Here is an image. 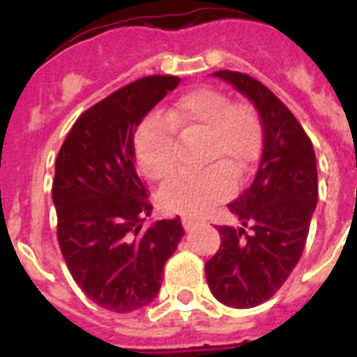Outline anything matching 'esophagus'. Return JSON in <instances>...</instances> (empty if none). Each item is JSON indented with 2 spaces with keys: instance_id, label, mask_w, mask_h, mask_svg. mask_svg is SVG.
I'll return each instance as SVG.
<instances>
[{
  "instance_id": "1",
  "label": "esophagus",
  "mask_w": 357,
  "mask_h": 357,
  "mask_svg": "<svg viewBox=\"0 0 357 357\" xmlns=\"http://www.w3.org/2000/svg\"><path fill=\"white\" fill-rule=\"evenodd\" d=\"M197 223L198 222H197V220H193V218H188V216L182 218V225H184L185 230H191L195 225H197Z\"/></svg>"
}]
</instances>
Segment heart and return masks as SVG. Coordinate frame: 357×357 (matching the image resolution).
I'll return each mask as SVG.
<instances>
[{
  "mask_svg": "<svg viewBox=\"0 0 357 357\" xmlns=\"http://www.w3.org/2000/svg\"><path fill=\"white\" fill-rule=\"evenodd\" d=\"M175 130L207 135L204 159L216 166L175 176L160 191V206L172 213L202 216L232 193L226 172L241 176L257 159L263 143L261 119L254 107L232 103L222 91L200 87L184 94L168 114L148 116L135 130V159L153 181L168 178L178 166Z\"/></svg>",
  "mask_w": 357,
  "mask_h": 357,
  "instance_id": "heart-1",
  "label": "heart"
}]
</instances>
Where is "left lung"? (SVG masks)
I'll return each mask as SVG.
<instances>
[{
    "instance_id": "1",
    "label": "left lung",
    "mask_w": 357,
    "mask_h": 357,
    "mask_svg": "<svg viewBox=\"0 0 357 357\" xmlns=\"http://www.w3.org/2000/svg\"><path fill=\"white\" fill-rule=\"evenodd\" d=\"M214 77L245 94L263 125L254 182L229 204L243 227H218L222 245L206 263L207 284L218 301L248 309L279 291L304 252L318 200L317 157L301 123L266 85L229 69Z\"/></svg>"
}]
</instances>
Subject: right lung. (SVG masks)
Masks as SVG:
<instances>
[{
	"instance_id": "right-lung-1",
	"label": "right lung",
	"mask_w": 357,
	"mask_h": 357,
	"mask_svg": "<svg viewBox=\"0 0 357 357\" xmlns=\"http://www.w3.org/2000/svg\"><path fill=\"white\" fill-rule=\"evenodd\" d=\"M178 82L151 75L103 98L75 121L55 160L56 239L68 270L91 301L114 313L155 298L184 236L178 216L141 230L153 207L134 160L135 128Z\"/></svg>"
}]
</instances>
